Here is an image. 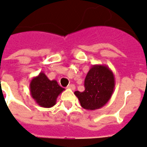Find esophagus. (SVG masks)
I'll use <instances>...</instances> for the list:
<instances>
[{
	"label": "esophagus",
	"instance_id": "esophagus-1",
	"mask_svg": "<svg viewBox=\"0 0 147 147\" xmlns=\"http://www.w3.org/2000/svg\"><path fill=\"white\" fill-rule=\"evenodd\" d=\"M69 89H71V90H74L75 89V85L74 84H70L68 85V87H67Z\"/></svg>",
	"mask_w": 147,
	"mask_h": 147
}]
</instances>
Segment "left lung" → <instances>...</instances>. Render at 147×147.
Returning a JSON list of instances; mask_svg holds the SVG:
<instances>
[{
    "label": "left lung",
    "mask_w": 147,
    "mask_h": 147,
    "mask_svg": "<svg viewBox=\"0 0 147 147\" xmlns=\"http://www.w3.org/2000/svg\"><path fill=\"white\" fill-rule=\"evenodd\" d=\"M115 78L106 65H94L87 74L84 92H74L82 107L88 110L100 109L107 103L113 95Z\"/></svg>",
    "instance_id": "8db88e82"
}]
</instances>
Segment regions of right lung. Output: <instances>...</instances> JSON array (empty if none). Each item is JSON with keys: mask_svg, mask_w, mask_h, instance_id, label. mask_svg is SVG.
<instances>
[{"mask_svg": "<svg viewBox=\"0 0 147 147\" xmlns=\"http://www.w3.org/2000/svg\"><path fill=\"white\" fill-rule=\"evenodd\" d=\"M55 80H49L45 73L40 72L34 77L30 84V91L32 98L40 107H52L56 103L57 97L64 91Z\"/></svg>", "mask_w": 147, "mask_h": 147, "instance_id": "right-lung-1", "label": "right lung"}]
</instances>
